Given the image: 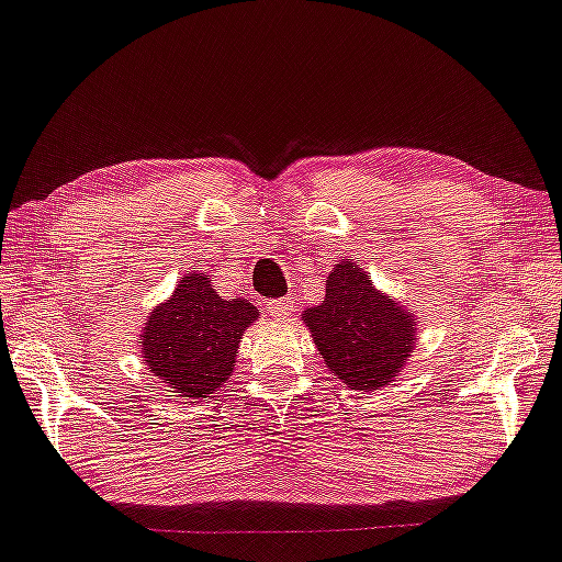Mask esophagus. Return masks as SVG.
I'll return each mask as SVG.
<instances>
[{
  "mask_svg": "<svg viewBox=\"0 0 562 562\" xmlns=\"http://www.w3.org/2000/svg\"><path fill=\"white\" fill-rule=\"evenodd\" d=\"M267 311H269V315H273V317H289L293 311H295V303L291 301V299H279V301H269L267 303Z\"/></svg>",
  "mask_w": 562,
  "mask_h": 562,
  "instance_id": "esophagus-1",
  "label": "esophagus"
}]
</instances>
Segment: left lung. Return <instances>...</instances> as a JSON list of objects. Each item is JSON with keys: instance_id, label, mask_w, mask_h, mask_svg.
Segmentation results:
<instances>
[{"instance_id": "8db88e82", "label": "left lung", "mask_w": 562, "mask_h": 562, "mask_svg": "<svg viewBox=\"0 0 562 562\" xmlns=\"http://www.w3.org/2000/svg\"><path fill=\"white\" fill-rule=\"evenodd\" d=\"M335 379L374 391L398 376L413 349V315L379 293L355 261H340L325 283V301L303 313Z\"/></svg>"}]
</instances>
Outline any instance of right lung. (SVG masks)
Segmentation results:
<instances>
[{"instance_id":"obj_1","label":"right lung","mask_w":562,"mask_h":562,"mask_svg":"<svg viewBox=\"0 0 562 562\" xmlns=\"http://www.w3.org/2000/svg\"><path fill=\"white\" fill-rule=\"evenodd\" d=\"M259 313L245 299L225 301L213 281L190 273L173 299L154 308L142 335L144 364L178 396L207 398L232 376L241 333Z\"/></svg>"}]
</instances>
